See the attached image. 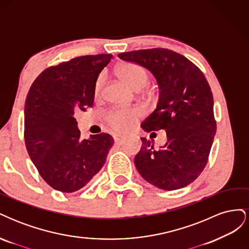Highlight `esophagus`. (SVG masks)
I'll use <instances>...</instances> for the list:
<instances>
[{"instance_id":"obj_1","label":"esophagus","mask_w":249,"mask_h":249,"mask_svg":"<svg viewBox=\"0 0 249 249\" xmlns=\"http://www.w3.org/2000/svg\"><path fill=\"white\" fill-rule=\"evenodd\" d=\"M124 141H125V138H124V137L114 136V142H115V144H117V145H123Z\"/></svg>"}]
</instances>
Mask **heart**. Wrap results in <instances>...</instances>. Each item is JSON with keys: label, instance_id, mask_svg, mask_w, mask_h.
Segmentation results:
<instances>
[{"label": "heart", "instance_id": "heart-1", "mask_svg": "<svg viewBox=\"0 0 249 249\" xmlns=\"http://www.w3.org/2000/svg\"><path fill=\"white\" fill-rule=\"evenodd\" d=\"M118 73L122 78L135 90H141L144 88L150 79V73L138 63H125L118 69ZM105 78L100 74L96 78L93 85V96L95 100H99L104 94ZM141 115L139 109H112L105 115V122L111 130L117 133H124L130 131L136 124L138 117Z\"/></svg>", "mask_w": 249, "mask_h": 249}]
</instances>
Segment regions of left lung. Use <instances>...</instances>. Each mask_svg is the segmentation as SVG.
<instances>
[{
	"label": "left lung",
	"mask_w": 249,
	"mask_h": 249,
	"mask_svg": "<svg viewBox=\"0 0 249 249\" xmlns=\"http://www.w3.org/2000/svg\"><path fill=\"white\" fill-rule=\"evenodd\" d=\"M118 57L146 67L160 87L157 109L141 127L147 133L166 131L167 142L155 149L152 142L141 138L142 147L135 157L137 170L163 190L188 186L205 169L216 133L213 94L205 74L168 49L131 51Z\"/></svg>",
	"instance_id": "8db88e82"
}]
</instances>
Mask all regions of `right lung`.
I'll list each match as a JSON object with an SVG mask.
<instances>
[{"mask_svg":"<svg viewBox=\"0 0 249 249\" xmlns=\"http://www.w3.org/2000/svg\"><path fill=\"white\" fill-rule=\"evenodd\" d=\"M113 56L86 55L50 66L25 104V143L40 177L55 190L76 192L106 162L114 139L107 133L81 137L74 113L93 106V85Z\"/></svg>","mask_w":249,"mask_h":249,"instance_id":"right-lung-1","label":"right lung"}]
</instances>
